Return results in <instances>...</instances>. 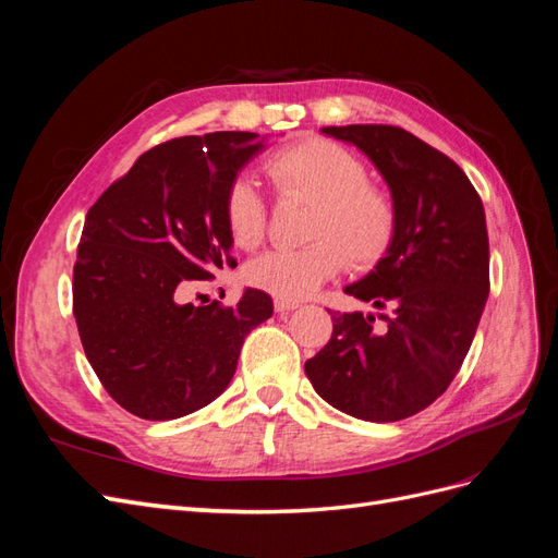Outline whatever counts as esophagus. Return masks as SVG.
Returning a JSON list of instances; mask_svg holds the SVG:
<instances>
[{
    "instance_id": "1",
    "label": "esophagus",
    "mask_w": 558,
    "mask_h": 558,
    "mask_svg": "<svg viewBox=\"0 0 558 558\" xmlns=\"http://www.w3.org/2000/svg\"><path fill=\"white\" fill-rule=\"evenodd\" d=\"M298 310V302L295 300H281V298H275V312L279 314H289Z\"/></svg>"
}]
</instances>
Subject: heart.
Instances as JSON below:
<instances>
[{
    "label": "heart",
    "instance_id": "obj_1",
    "mask_svg": "<svg viewBox=\"0 0 558 558\" xmlns=\"http://www.w3.org/2000/svg\"><path fill=\"white\" fill-rule=\"evenodd\" d=\"M263 170L281 202L310 205L302 248H277L253 258L244 279L253 289L281 300L312 295L342 267L365 272L391 251L400 209L393 193L367 181V165L347 146L330 140H305L279 148ZM226 223L240 248H256L267 234L269 209L246 179L230 183Z\"/></svg>",
    "mask_w": 558,
    "mask_h": 558
}]
</instances>
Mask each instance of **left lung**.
<instances>
[{
    "label": "left lung",
    "mask_w": 558,
    "mask_h": 558,
    "mask_svg": "<svg viewBox=\"0 0 558 558\" xmlns=\"http://www.w3.org/2000/svg\"><path fill=\"white\" fill-rule=\"evenodd\" d=\"M375 162L400 223L391 251L347 295L373 314L332 312L330 342L305 363L316 393L363 421L408 418L459 375L488 298L482 199L449 156L396 125L324 128Z\"/></svg>",
    "instance_id": "left-lung-1"
}]
</instances>
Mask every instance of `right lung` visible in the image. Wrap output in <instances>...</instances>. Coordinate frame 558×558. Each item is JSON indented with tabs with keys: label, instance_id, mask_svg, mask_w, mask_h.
<instances>
[{
	"label": "right lung",
	"instance_id": "right-lung-1",
	"mask_svg": "<svg viewBox=\"0 0 558 558\" xmlns=\"http://www.w3.org/2000/svg\"><path fill=\"white\" fill-rule=\"evenodd\" d=\"M256 132H211L148 148L88 209L74 265V318L107 393L167 421L226 391L244 337L272 316L248 289L238 305L185 302L230 256L226 193L263 146Z\"/></svg>",
	"mask_w": 558,
	"mask_h": 558
}]
</instances>
